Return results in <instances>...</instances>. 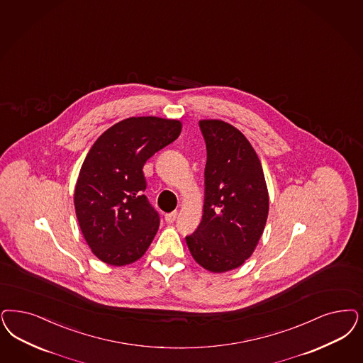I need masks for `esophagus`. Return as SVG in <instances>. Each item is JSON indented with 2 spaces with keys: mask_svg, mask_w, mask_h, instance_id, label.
<instances>
[{
  "mask_svg": "<svg viewBox=\"0 0 363 363\" xmlns=\"http://www.w3.org/2000/svg\"><path fill=\"white\" fill-rule=\"evenodd\" d=\"M175 218H177V212L166 213V214H164V221L169 223V224L174 223Z\"/></svg>",
  "mask_w": 363,
  "mask_h": 363,
  "instance_id": "esophagus-1",
  "label": "esophagus"
}]
</instances>
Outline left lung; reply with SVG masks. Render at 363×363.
<instances>
[{
	"label": "left lung",
	"instance_id": "obj_1",
	"mask_svg": "<svg viewBox=\"0 0 363 363\" xmlns=\"http://www.w3.org/2000/svg\"><path fill=\"white\" fill-rule=\"evenodd\" d=\"M206 143L205 197L200 225L186 240L202 268L223 274L250 259L263 235L269 196L262 162L235 125L202 119Z\"/></svg>",
	"mask_w": 363,
	"mask_h": 363
}]
</instances>
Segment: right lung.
I'll use <instances>...</instances> for the list:
<instances>
[{"mask_svg":"<svg viewBox=\"0 0 363 363\" xmlns=\"http://www.w3.org/2000/svg\"><path fill=\"white\" fill-rule=\"evenodd\" d=\"M181 130L177 119L131 116L104 131L88 151L74 203L83 238L103 263H135L150 247L160 218L143 194L142 169Z\"/></svg>","mask_w":363,"mask_h":363,"instance_id":"right-lung-1","label":"right lung"}]
</instances>
